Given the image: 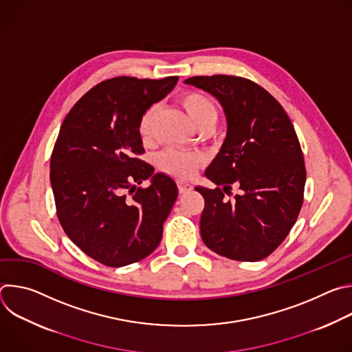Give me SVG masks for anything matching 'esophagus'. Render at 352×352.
I'll use <instances>...</instances> for the list:
<instances>
[{
    "instance_id": "esophagus-1",
    "label": "esophagus",
    "mask_w": 352,
    "mask_h": 352,
    "mask_svg": "<svg viewBox=\"0 0 352 352\" xmlns=\"http://www.w3.org/2000/svg\"><path fill=\"white\" fill-rule=\"evenodd\" d=\"M177 185H178V190H179V193H185V192L192 190V185H190L189 182H186V181L178 179V181H177Z\"/></svg>"
}]
</instances>
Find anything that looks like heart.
<instances>
[{
    "label": "heart",
    "mask_w": 352,
    "mask_h": 352,
    "mask_svg": "<svg viewBox=\"0 0 352 352\" xmlns=\"http://www.w3.org/2000/svg\"><path fill=\"white\" fill-rule=\"evenodd\" d=\"M181 103L190 118V121L200 129L205 126H213L217 121V107L213 100L206 94L199 91H186L181 96ZM157 114V106L147 107L139 118L138 132L142 139H148L153 131V121ZM205 159L200 153L188 152L181 148H166L157 156V164L160 168L174 177L188 178L192 177L196 170L204 164Z\"/></svg>",
    "instance_id": "heart-1"
}]
</instances>
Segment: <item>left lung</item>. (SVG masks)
<instances>
[{
  "label": "left lung",
  "mask_w": 352,
  "mask_h": 352,
  "mask_svg": "<svg viewBox=\"0 0 352 352\" xmlns=\"http://www.w3.org/2000/svg\"><path fill=\"white\" fill-rule=\"evenodd\" d=\"M185 83L213 94L224 109L227 136L205 175L200 235L213 252L239 262L269 256L285 239L304 204L307 170L294 125L258 83L230 75L192 76ZM234 183L240 192L224 201Z\"/></svg>",
  "instance_id": "left-lung-1"
}]
</instances>
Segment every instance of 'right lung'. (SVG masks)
I'll list each match as a JSON object with an SVG mask.
<instances>
[{
	"mask_svg": "<svg viewBox=\"0 0 352 352\" xmlns=\"http://www.w3.org/2000/svg\"><path fill=\"white\" fill-rule=\"evenodd\" d=\"M177 82L178 76L103 80L61 125L50 162L57 216L69 239L98 263L139 262L162 241L178 189L138 157L144 153L138 122ZM146 179L151 186L139 187Z\"/></svg>",
	"mask_w": 352,
	"mask_h": 352,
	"instance_id": "1",
	"label": "right lung"
}]
</instances>
